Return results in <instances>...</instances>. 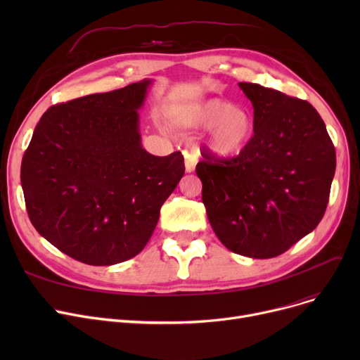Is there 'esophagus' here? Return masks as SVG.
I'll return each mask as SVG.
<instances>
[{
    "mask_svg": "<svg viewBox=\"0 0 360 360\" xmlns=\"http://www.w3.org/2000/svg\"><path fill=\"white\" fill-rule=\"evenodd\" d=\"M195 165H197V156L194 153H186L185 155V170L186 172L188 174L194 172Z\"/></svg>",
    "mask_w": 360,
    "mask_h": 360,
    "instance_id": "obj_1",
    "label": "esophagus"
}]
</instances>
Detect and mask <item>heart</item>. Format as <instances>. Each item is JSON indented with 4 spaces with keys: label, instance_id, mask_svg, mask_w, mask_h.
<instances>
[{
    "label": "heart",
    "instance_id": "1",
    "mask_svg": "<svg viewBox=\"0 0 360 360\" xmlns=\"http://www.w3.org/2000/svg\"><path fill=\"white\" fill-rule=\"evenodd\" d=\"M175 118L184 127H214L209 146L220 158L239 155L250 143L254 131L248 110L238 109L220 99L181 106L176 109Z\"/></svg>",
    "mask_w": 360,
    "mask_h": 360
}]
</instances>
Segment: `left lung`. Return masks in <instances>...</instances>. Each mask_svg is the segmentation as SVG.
I'll return each instance as SVG.
<instances>
[{
    "mask_svg": "<svg viewBox=\"0 0 360 360\" xmlns=\"http://www.w3.org/2000/svg\"><path fill=\"white\" fill-rule=\"evenodd\" d=\"M254 108V136L236 158L201 151L207 217L235 254L273 258L323 219L335 172V148L316 109L255 83H239Z\"/></svg>",
    "mask_w": 360,
    "mask_h": 360,
    "instance_id": "obj_1",
    "label": "left lung"
}]
</instances>
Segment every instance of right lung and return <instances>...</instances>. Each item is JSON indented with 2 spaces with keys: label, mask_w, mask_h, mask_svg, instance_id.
<instances>
[{
  "label": "right lung",
  "mask_w": 360,
  "mask_h": 360,
  "mask_svg": "<svg viewBox=\"0 0 360 360\" xmlns=\"http://www.w3.org/2000/svg\"><path fill=\"white\" fill-rule=\"evenodd\" d=\"M150 80L51 106L22 160L29 219L55 248L89 266L136 257L185 174L181 151L141 146L139 109Z\"/></svg>",
  "instance_id": "obj_1"
}]
</instances>
